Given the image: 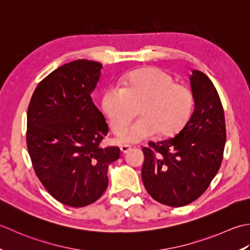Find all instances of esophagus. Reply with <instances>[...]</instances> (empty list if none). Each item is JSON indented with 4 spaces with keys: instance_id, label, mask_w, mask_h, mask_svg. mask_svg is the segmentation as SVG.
<instances>
[{
    "instance_id": "esophagus-1",
    "label": "esophagus",
    "mask_w": 250,
    "mask_h": 250,
    "mask_svg": "<svg viewBox=\"0 0 250 250\" xmlns=\"http://www.w3.org/2000/svg\"><path fill=\"white\" fill-rule=\"evenodd\" d=\"M131 149V146L128 145H124V146H121V151L123 152V153H127L129 150Z\"/></svg>"
}]
</instances>
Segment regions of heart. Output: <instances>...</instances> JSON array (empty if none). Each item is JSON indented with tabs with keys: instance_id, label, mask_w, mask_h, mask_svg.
Returning a JSON list of instances; mask_svg holds the SVG:
<instances>
[{
	"instance_id": "heart-1",
	"label": "heart",
	"mask_w": 250,
	"mask_h": 250,
	"mask_svg": "<svg viewBox=\"0 0 250 250\" xmlns=\"http://www.w3.org/2000/svg\"><path fill=\"white\" fill-rule=\"evenodd\" d=\"M140 109L142 116L124 128ZM103 108L111 128L120 132L121 144H136L153 136L175 134L189 120L193 95L188 86L175 83L170 74L157 68H146L127 74L122 88L110 87L103 98Z\"/></svg>"
}]
</instances>
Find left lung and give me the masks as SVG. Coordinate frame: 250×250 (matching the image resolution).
I'll use <instances>...</instances> for the list:
<instances>
[{"label": "left lung", "mask_w": 250, "mask_h": 250, "mask_svg": "<svg viewBox=\"0 0 250 250\" xmlns=\"http://www.w3.org/2000/svg\"><path fill=\"white\" fill-rule=\"evenodd\" d=\"M194 111L170 139L144 147L141 177L147 193L161 204L181 207L197 200L221 166L227 140L225 112L206 74L193 70Z\"/></svg>", "instance_id": "8db88e82"}]
</instances>
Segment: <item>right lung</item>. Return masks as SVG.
Returning <instances> with one entry per match:
<instances>
[{
  "label": "right lung",
  "mask_w": 250,
  "mask_h": 250,
  "mask_svg": "<svg viewBox=\"0 0 250 250\" xmlns=\"http://www.w3.org/2000/svg\"><path fill=\"white\" fill-rule=\"evenodd\" d=\"M103 64L79 59L41 81L30 100L27 146L40 181L58 202L84 207L108 187L118 146H100L109 131L91 100Z\"/></svg>",
  "instance_id": "add662e5"
}]
</instances>
